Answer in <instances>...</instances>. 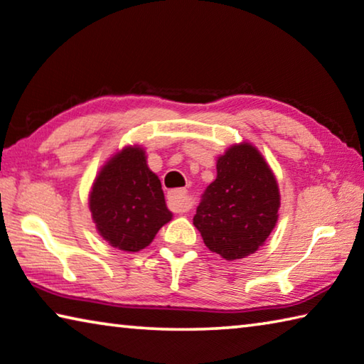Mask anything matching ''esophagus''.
I'll use <instances>...</instances> for the list:
<instances>
[{"label":"esophagus","instance_id":"1","mask_svg":"<svg viewBox=\"0 0 364 364\" xmlns=\"http://www.w3.org/2000/svg\"><path fill=\"white\" fill-rule=\"evenodd\" d=\"M168 205L173 212L184 213L191 209L193 204L186 189H173L168 193Z\"/></svg>","mask_w":364,"mask_h":364}]
</instances>
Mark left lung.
<instances>
[{
  "instance_id": "obj_1",
  "label": "left lung",
  "mask_w": 364,
  "mask_h": 364,
  "mask_svg": "<svg viewBox=\"0 0 364 364\" xmlns=\"http://www.w3.org/2000/svg\"><path fill=\"white\" fill-rule=\"evenodd\" d=\"M279 183L251 142L230 146L217 157V178L193 218L205 246L227 261L261 247L279 220Z\"/></svg>"
}]
</instances>
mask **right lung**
<instances>
[{"instance_id":"right-lung-1","label":"right lung","mask_w":364,"mask_h":364,"mask_svg":"<svg viewBox=\"0 0 364 364\" xmlns=\"http://www.w3.org/2000/svg\"><path fill=\"white\" fill-rule=\"evenodd\" d=\"M89 209L102 238L126 252L147 247L173 218L139 144L124 146L102 165L92 183Z\"/></svg>"}]
</instances>
